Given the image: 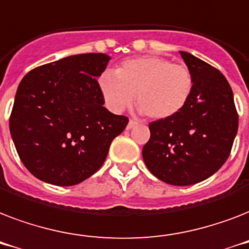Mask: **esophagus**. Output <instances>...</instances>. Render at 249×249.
Instances as JSON below:
<instances>
[{"label": "esophagus", "instance_id": "obj_1", "mask_svg": "<svg viewBox=\"0 0 249 249\" xmlns=\"http://www.w3.org/2000/svg\"><path fill=\"white\" fill-rule=\"evenodd\" d=\"M137 124H138L137 121L130 120V121H129V123H128V126H126V129H133V128H134V126H137Z\"/></svg>", "mask_w": 249, "mask_h": 249}]
</instances>
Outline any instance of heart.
Instances as JSON below:
<instances>
[{"instance_id":"obj_1","label":"heart","mask_w":249,"mask_h":249,"mask_svg":"<svg viewBox=\"0 0 249 249\" xmlns=\"http://www.w3.org/2000/svg\"><path fill=\"white\" fill-rule=\"evenodd\" d=\"M193 89L189 68L159 55L126 59L116 71H105L98 79L102 101L111 112L128 108L137 93L141 112L156 120L177 115L187 105Z\"/></svg>"}]
</instances>
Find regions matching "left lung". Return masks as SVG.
<instances>
[{"label":"left lung","instance_id":"obj_1","mask_svg":"<svg viewBox=\"0 0 249 249\" xmlns=\"http://www.w3.org/2000/svg\"><path fill=\"white\" fill-rule=\"evenodd\" d=\"M194 77L187 105L169 119L148 125L144 164L160 181L189 186L207 179L228 160L238 132L232 90L218 70L179 52Z\"/></svg>","mask_w":249,"mask_h":249}]
</instances>
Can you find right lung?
<instances>
[{
  "instance_id": "obj_1",
  "label": "right lung",
  "mask_w": 249,
  "mask_h": 249,
  "mask_svg": "<svg viewBox=\"0 0 249 249\" xmlns=\"http://www.w3.org/2000/svg\"><path fill=\"white\" fill-rule=\"evenodd\" d=\"M109 59L102 53L66 56L32 70L18 86L10 133L21 163L41 181H85L128 125V117L103 107L98 90Z\"/></svg>"
}]
</instances>
